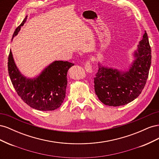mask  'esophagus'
Here are the masks:
<instances>
[{
  "instance_id": "1",
  "label": "esophagus",
  "mask_w": 159,
  "mask_h": 159,
  "mask_svg": "<svg viewBox=\"0 0 159 159\" xmlns=\"http://www.w3.org/2000/svg\"><path fill=\"white\" fill-rule=\"evenodd\" d=\"M85 70L88 72H89V73H91V72H92V68H91V64L89 60L86 61V62L85 63Z\"/></svg>"
}]
</instances>
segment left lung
Here are the masks:
<instances>
[{"label": "left lung", "instance_id": "left-lung-1", "mask_svg": "<svg viewBox=\"0 0 159 159\" xmlns=\"http://www.w3.org/2000/svg\"><path fill=\"white\" fill-rule=\"evenodd\" d=\"M134 56L136 59L127 71H120L98 64L99 70L94 78V88L103 104L113 107L124 105L141 93L151 64V50L146 32Z\"/></svg>", "mask_w": 159, "mask_h": 159}]
</instances>
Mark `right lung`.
<instances>
[{
    "label": "right lung",
    "instance_id": "obj_1",
    "mask_svg": "<svg viewBox=\"0 0 159 159\" xmlns=\"http://www.w3.org/2000/svg\"><path fill=\"white\" fill-rule=\"evenodd\" d=\"M27 16L16 28L12 38L20 31ZM8 61V74L12 84L25 103L33 109L44 111L55 110L60 107L66 97L68 84L67 72L74 64L67 61H55L36 78L29 79L19 71L14 63L11 50Z\"/></svg>",
    "mask_w": 159,
    "mask_h": 159
}]
</instances>
